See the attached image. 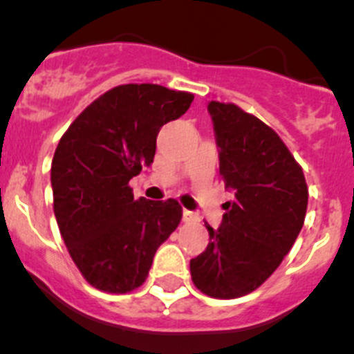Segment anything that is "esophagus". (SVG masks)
<instances>
[{
	"label": "esophagus",
	"mask_w": 354,
	"mask_h": 354,
	"mask_svg": "<svg viewBox=\"0 0 354 354\" xmlns=\"http://www.w3.org/2000/svg\"><path fill=\"white\" fill-rule=\"evenodd\" d=\"M182 220H184L185 223H196V221H199V216L196 213H192V211L185 209L184 213H182Z\"/></svg>",
	"instance_id": "esophagus-1"
}]
</instances>
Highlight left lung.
<instances>
[{"label":"left lung","instance_id":"8db88e82","mask_svg":"<svg viewBox=\"0 0 354 354\" xmlns=\"http://www.w3.org/2000/svg\"><path fill=\"white\" fill-rule=\"evenodd\" d=\"M220 147V176L235 201L225 203L220 228L191 259L192 283L220 300L257 290L290 252L305 221L304 170L272 127L235 104L207 105Z\"/></svg>","mask_w":354,"mask_h":354}]
</instances>
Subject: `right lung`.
<instances>
[{"label":"right lung","instance_id":"add662e5","mask_svg":"<svg viewBox=\"0 0 354 354\" xmlns=\"http://www.w3.org/2000/svg\"><path fill=\"white\" fill-rule=\"evenodd\" d=\"M192 98L153 83L114 86L61 136L50 165L54 214L73 262L97 290L140 288L180 223L176 199H134L129 180L153 162L160 127L185 114Z\"/></svg>","mask_w":354,"mask_h":354}]
</instances>
